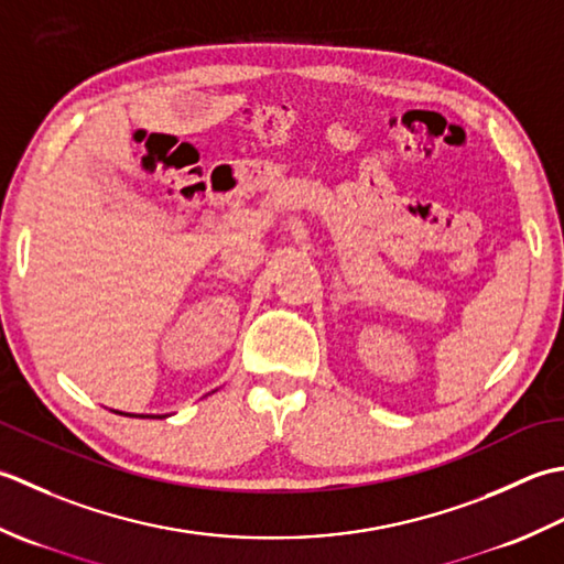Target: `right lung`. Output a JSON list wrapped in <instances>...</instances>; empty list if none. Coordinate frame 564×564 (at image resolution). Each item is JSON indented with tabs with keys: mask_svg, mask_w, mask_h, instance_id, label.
I'll list each match as a JSON object with an SVG mask.
<instances>
[{
	"mask_svg": "<svg viewBox=\"0 0 564 564\" xmlns=\"http://www.w3.org/2000/svg\"><path fill=\"white\" fill-rule=\"evenodd\" d=\"M117 413H121V411H117ZM123 416H135V413H123ZM138 416L145 419V413H138ZM148 416H151V413H148ZM153 419H155V416H153ZM158 419H165V416H158Z\"/></svg>",
	"mask_w": 564,
	"mask_h": 564,
	"instance_id": "right-lung-1",
	"label": "right lung"
}]
</instances>
